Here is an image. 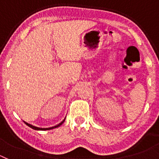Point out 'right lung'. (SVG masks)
<instances>
[{
  "instance_id": "add662e5",
  "label": "right lung",
  "mask_w": 159,
  "mask_h": 159,
  "mask_svg": "<svg viewBox=\"0 0 159 159\" xmlns=\"http://www.w3.org/2000/svg\"><path fill=\"white\" fill-rule=\"evenodd\" d=\"M64 121H65V119H64V120H63V121L61 122V123H59V124L56 125V126H54V127H48V128H41V127H35V126H33V125H32V124H29V123H26V122H25V123H26V125H28V126H29V127H31V128H32V129H34V130H51V129H53V128H56V127H60V125H62V124H63V123H64Z\"/></svg>"
}]
</instances>
